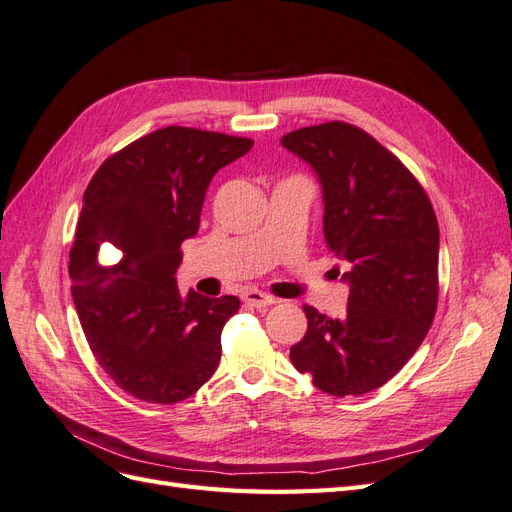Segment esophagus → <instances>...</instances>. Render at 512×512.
<instances>
[{"mask_svg": "<svg viewBox=\"0 0 512 512\" xmlns=\"http://www.w3.org/2000/svg\"><path fill=\"white\" fill-rule=\"evenodd\" d=\"M241 299H243V303H245L247 307H256V309H265V307H269V305L275 303L273 297H269V294L260 292V290H245V292L241 294Z\"/></svg>", "mask_w": 512, "mask_h": 512, "instance_id": "1", "label": "esophagus"}]
</instances>
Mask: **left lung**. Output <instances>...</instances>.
<instances>
[{"mask_svg":"<svg viewBox=\"0 0 512 512\" xmlns=\"http://www.w3.org/2000/svg\"><path fill=\"white\" fill-rule=\"evenodd\" d=\"M316 170L324 239L350 265L344 318L303 305L307 333L290 361L335 397L363 395L404 367L438 307L436 213L423 185L365 130L329 121L282 136Z\"/></svg>","mask_w":512,"mask_h":512,"instance_id":"obj_1","label":"left lung"}]
</instances>
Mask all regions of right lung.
Instances as JSON below:
<instances>
[{
	"label": "right lung",
	"instance_id": "1",
	"mask_svg": "<svg viewBox=\"0 0 512 512\" xmlns=\"http://www.w3.org/2000/svg\"><path fill=\"white\" fill-rule=\"evenodd\" d=\"M252 145L168 126L106 158L87 185L68 265L72 299L96 361L136 399L177 404L218 369L222 329L241 303L181 294L175 271L213 175ZM106 242L122 250L113 268L97 260Z\"/></svg>",
	"mask_w": 512,
	"mask_h": 512
}]
</instances>
